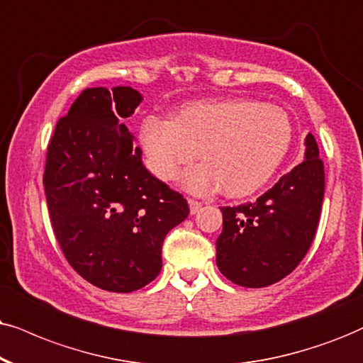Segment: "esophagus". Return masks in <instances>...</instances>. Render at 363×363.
I'll use <instances>...</instances> for the list:
<instances>
[{
  "instance_id": "34e87169",
  "label": "esophagus",
  "mask_w": 363,
  "mask_h": 363,
  "mask_svg": "<svg viewBox=\"0 0 363 363\" xmlns=\"http://www.w3.org/2000/svg\"><path fill=\"white\" fill-rule=\"evenodd\" d=\"M187 204H189V211H191V214L199 213L201 208H203V204H201L199 201H194V199H189V201H187Z\"/></svg>"
}]
</instances>
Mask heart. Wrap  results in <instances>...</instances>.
<instances>
[{
  "instance_id": "heart-1",
  "label": "heart",
  "mask_w": 363,
  "mask_h": 363,
  "mask_svg": "<svg viewBox=\"0 0 363 363\" xmlns=\"http://www.w3.org/2000/svg\"><path fill=\"white\" fill-rule=\"evenodd\" d=\"M290 144L288 113L247 99L194 102L172 121L149 116L140 125L145 164L160 181H174L201 152L204 162L182 177L196 194L221 187L229 197L253 194L277 172Z\"/></svg>"
}]
</instances>
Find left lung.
Returning <instances> with one entry per match:
<instances>
[{
	"instance_id": "obj_1",
	"label": "left lung",
	"mask_w": 363,
	"mask_h": 363,
	"mask_svg": "<svg viewBox=\"0 0 363 363\" xmlns=\"http://www.w3.org/2000/svg\"><path fill=\"white\" fill-rule=\"evenodd\" d=\"M325 194V171L313 134L305 157L255 203L221 208L216 264L229 281L263 288L279 281L310 250Z\"/></svg>"
}]
</instances>
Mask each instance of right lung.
Returning <instances> with one entry per match:
<instances>
[{
    "label": "right lung",
    "mask_w": 363,
    "mask_h": 363,
    "mask_svg": "<svg viewBox=\"0 0 363 363\" xmlns=\"http://www.w3.org/2000/svg\"><path fill=\"white\" fill-rule=\"evenodd\" d=\"M144 97L132 86L86 89L60 118L43 186L58 245L102 290L130 293L162 268V242L189 214L179 192L142 164L125 125Z\"/></svg>",
    "instance_id": "1"
}]
</instances>
